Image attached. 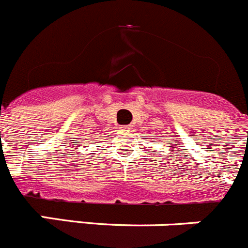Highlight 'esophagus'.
Returning <instances> with one entry per match:
<instances>
[{
    "instance_id": "obj_1",
    "label": "esophagus",
    "mask_w": 248,
    "mask_h": 248,
    "mask_svg": "<svg viewBox=\"0 0 248 248\" xmlns=\"http://www.w3.org/2000/svg\"><path fill=\"white\" fill-rule=\"evenodd\" d=\"M120 129H122V131H126V132H128V131H131V126H121V128Z\"/></svg>"
}]
</instances>
